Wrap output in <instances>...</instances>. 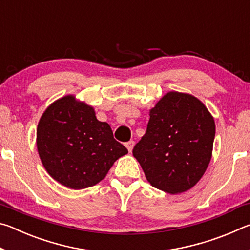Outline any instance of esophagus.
<instances>
[{
  "instance_id": "34e87169",
  "label": "esophagus",
  "mask_w": 250,
  "mask_h": 250,
  "mask_svg": "<svg viewBox=\"0 0 250 250\" xmlns=\"http://www.w3.org/2000/svg\"><path fill=\"white\" fill-rule=\"evenodd\" d=\"M125 146H126V149H128V151L131 152V151H132V149H133V146H134V141L126 142L125 143Z\"/></svg>"
}]
</instances>
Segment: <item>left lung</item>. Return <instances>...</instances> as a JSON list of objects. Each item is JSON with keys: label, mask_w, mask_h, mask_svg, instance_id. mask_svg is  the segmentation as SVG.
Instances as JSON below:
<instances>
[{"label": "left lung", "mask_w": 250, "mask_h": 250, "mask_svg": "<svg viewBox=\"0 0 250 250\" xmlns=\"http://www.w3.org/2000/svg\"><path fill=\"white\" fill-rule=\"evenodd\" d=\"M146 133L133 147L149 183L168 194L188 191L210 162L215 121L193 95L168 91L149 111Z\"/></svg>", "instance_id": "1"}]
</instances>
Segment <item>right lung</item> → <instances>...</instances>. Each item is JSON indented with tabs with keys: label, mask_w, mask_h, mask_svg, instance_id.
Here are the masks:
<instances>
[{
	"label": "right lung",
	"mask_w": 250,
	"mask_h": 250,
	"mask_svg": "<svg viewBox=\"0 0 250 250\" xmlns=\"http://www.w3.org/2000/svg\"><path fill=\"white\" fill-rule=\"evenodd\" d=\"M36 145L45 170L71 189H83L104 180L116 161L128 153L113 139L107 122L94 107L67 95L50 104L37 125Z\"/></svg>",
	"instance_id": "obj_1"
}]
</instances>
